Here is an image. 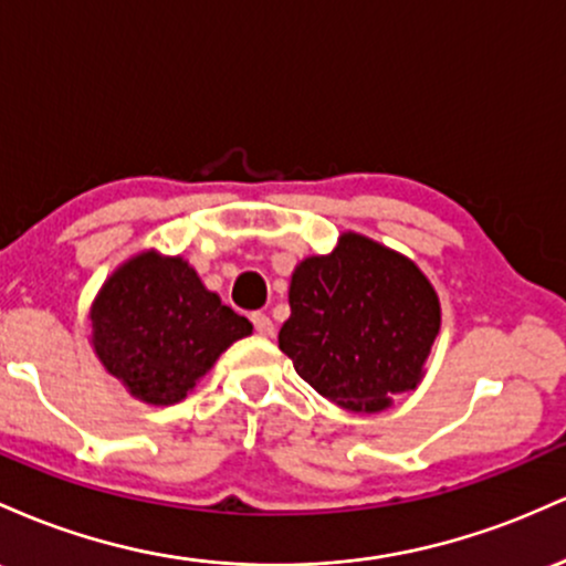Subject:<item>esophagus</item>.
<instances>
[{"instance_id":"34e87169","label":"esophagus","mask_w":566,"mask_h":566,"mask_svg":"<svg viewBox=\"0 0 566 566\" xmlns=\"http://www.w3.org/2000/svg\"><path fill=\"white\" fill-rule=\"evenodd\" d=\"M251 321H253V328H256V332L262 334V336H272V334H275V323L270 321V315L253 313Z\"/></svg>"}]
</instances>
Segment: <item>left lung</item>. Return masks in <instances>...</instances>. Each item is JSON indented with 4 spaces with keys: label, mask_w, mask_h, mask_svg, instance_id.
<instances>
[{
    "label": "left lung",
    "mask_w": 566,
    "mask_h": 566,
    "mask_svg": "<svg viewBox=\"0 0 566 566\" xmlns=\"http://www.w3.org/2000/svg\"><path fill=\"white\" fill-rule=\"evenodd\" d=\"M289 304L281 350L304 382L353 411H379L415 390L441 326L438 296L417 264L353 232L328 256L296 266Z\"/></svg>",
    "instance_id": "left-lung-1"
}]
</instances>
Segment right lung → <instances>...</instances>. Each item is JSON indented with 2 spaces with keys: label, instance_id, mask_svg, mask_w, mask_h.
Masks as SVG:
<instances>
[{
  "label": "right lung",
  "instance_id": "right-lung-1",
  "mask_svg": "<svg viewBox=\"0 0 566 566\" xmlns=\"http://www.w3.org/2000/svg\"><path fill=\"white\" fill-rule=\"evenodd\" d=\"M93 345L106 371L146 403H176L234 339L249 317L200 283L184 259L142 253L119 266L93 304Z\"/></svg>",
  "mask_w": 566,
  "mask_h": 566
}]
</instances>
